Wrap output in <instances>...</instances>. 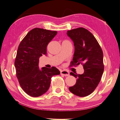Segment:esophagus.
I'll return each mask as SVG.
<instances>
[{
    "label": "esophagus",
    "instance_id": "34e87169",
    "mask_svg": "<svg viewBox=\"0 0 120 120\" xmlns=\"http://www.w3.org/2000/svg\"><path fill=\"white\" fill-rule=\"evenodd\" d=\"M60 74L65 76H68L69 75V72L66 70H62L60 71Z\"/></svg>",
    "mask_w": 120,
    "mask_h": 120
}]
</instances>
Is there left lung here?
Masks as SVG:
<instances>
[{"mask_svg":"<svg viewBox=\"0 0 120 120\" xmlns=\"http://www.w3.org/2000/svg\"><path fill=\"white\" fill-rule=\"evenodd\" d=\"M67 35L73 41L75 46L71 64H82L84 69L81 75L70 73L77 79L69 90L77 96H87L98 86L103 74V52L96 38L87 29L79 28L67 31Z\"/></svg>","mask_w":120,"mask_h":120,"instance_id":"left-lung-1","label":"left lung"}]
</instances>
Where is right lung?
Wrapping results in <instances>:
<instances>
[{"label":"right lung","mask_w":120,"mask_h":120,"mask_svg":"<svg viewBox=\"0 0 120 120\" xmlns=\"http://www.w3.org/2000/svg\"><path fill=\"white\" fill-rule=\"evenodd\" d=\"M57 31L34 28L28 33L18 47L15 66L20 86L28 95L42 96L49 89L54 75L60 74L55 67L39 68V58L46 55L49 42L57 34Z\"/></svg>","instance_id":"add662e5"}]
</instances>
